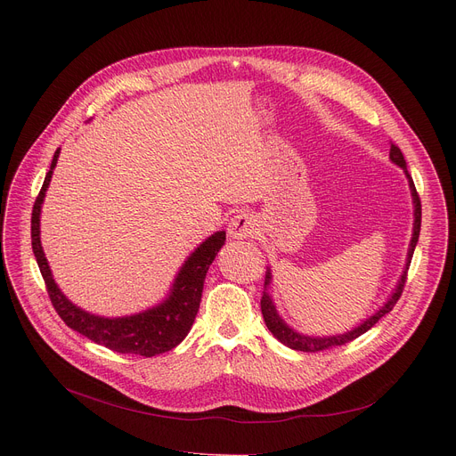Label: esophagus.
<instances>
[{
    "instance_id": "esophagus-1",
    "label": "esophagus",
    "mask_w": 456,
    "mask_h": 456,
    "mask_svg": "<svg viewBox=\"0 0 456 456\" xmlns=\"http://www.w3.org/2000/svg\"><path fill=\"white\" fill-rule=\"evenodd\" d=\"M256 220L248 212H240L231 218L227 225V232L234 240H244V238H253L256 234Z\"/></svg>"
}]
</instances>
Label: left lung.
Returning <instances> with one entry per match:
<instances>
[{"label": "left lung", "instance_id": "obj_1", "mask_svg": "<svg viewBox=\"0 0 456 456\" xmlns=\"http://www.w3.org/2000/svg\"><path fill=\"white\" fill-rule=\"evenodd\" d=\"M390 159L401 166L406 177H409V183H411V190H412V198H414V234H412V240H411V248H409V256H406V266H404V272L401 275V281L397 284L395 292L392 294V297L387 301V305L379 308L377 313L368 318L361 327L353 329L351 332H346V334H340V337H327V338H318V337H305V334H299L296 332L294 329H290L289 325H286L279 314L277 310L272 303V297L270 294L266 292L268 284L272 281V273L270 270H266V279H265V292H262V299H260V308H262V318H265L266 322V327L270 329V332L273 334V337L284 344L286 347L290 349H296V351H305V353H316V351H323L327 347H332V346H344L347 342H353L354 338L361 337V334H364L366 330H370L382 316L388 314L390 310L395 306V303L399 301L401 294H403V289H404V282H406V273H409V266H411V260H412V255H414V249H416V244H418V238H419V229H421V201H419V196H418V190L414 186V181L409 174V170H406V160L401 153V150L395 146V143L392 142L390 143Z\"/></svg>", "mask_w": 456, "mask_h": 456}]
</instances>
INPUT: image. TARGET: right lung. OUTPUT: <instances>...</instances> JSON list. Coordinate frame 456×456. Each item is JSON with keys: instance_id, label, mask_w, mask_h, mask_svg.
Segmentation results:
<instances>
[{"instance_id": "right-lung-1", "label": "right lung", "mask_w": 456, "mask_h": 456, "mask_svg": "<svg viewBox=\"0 0 456 456\" xmlns=\"http://www.w3.org/2000/svg\"><path fill=\"white\" fill-rule=\"evenodd\" d=\"M59 151L61 150H57L53 155L52 167L50 172L45 174L44 184L35 200L31 216L33 253L37 256L40 273L44 277L47 296H50L57 314L69 329H74L88 340L118 353L155 356L174 349L184 340L188 330L191 329V323L196 320L201 303L205 275L208 272V266L212 265L214 256L218 255V251L225 244V232H214L188 256L174 282L170 297L159 306H153L146 310V313L127 318H102L88 314L85 310L77 308L74 303H69L59 290L40 244V207L45 196V190L50 186L53 167L57 166Z\"/></svg>"}]
</instances>
